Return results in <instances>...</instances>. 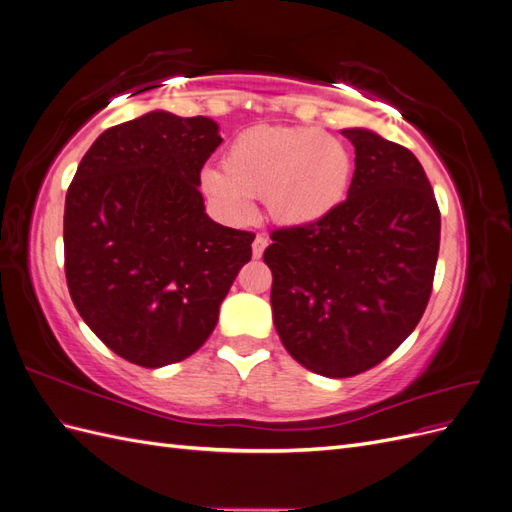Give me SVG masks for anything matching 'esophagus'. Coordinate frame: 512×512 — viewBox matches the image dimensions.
Listing matches in <instances>:
<instances>
[{"instance_id": "esophagus-1", "label": "esophagus", "mask_w": 512, "mask_h": 512, "mask_svg": "<svg viewBox=\"0 0 512 512\" xmlns=\"http://www.w3.org/2000/svg\"><path fill=\"white\" fill-rule=\"evenodd\" d=\"M267 237L265 235H256V239H254V243H252V254H254V258H260L262 256V252H265V247H267Z\"/></svg>"}]
</instances>
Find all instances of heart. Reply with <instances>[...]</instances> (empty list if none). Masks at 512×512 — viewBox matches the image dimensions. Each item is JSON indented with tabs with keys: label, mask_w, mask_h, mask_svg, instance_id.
<instances>
[{
	"label": "heart",
	"mask_w": 512,
	"mask_h": 512,
	"mask_svg": "<svg viewBox=\"0 0 512 512\" xmlns=\"http://www.w3.org/2000/svg\"><path fill=\"white\" fill-rule=\"evenodd\" d=\"M352 156L337 136L312 126L241 132L222 158L205 168L200 188L230 222H250L254 200H265L269 220L282 228H312L344 203Z\"/></svg>",
	"instance_id": "1"
}]
</instances>
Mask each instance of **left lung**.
<instances>
[{
    "instance_id": "obj_1",
    "label": "left lung",
    "mask_w": 512,
    "mask_h": 512,
    "mask_svg": "<svg viewBox=\"0 0 512 512\" xmlns=\"http://www.w3.org/2000/svg\"><path fill=\"white\" fill-rule=\"evenodd\" d=\"M354 145L348 198L312 228L275 230L277 335L294 361L350 378L384 361L416 329L436 273L440 209L414 153L365 128Z\"/></svg>"
}]
</instances>
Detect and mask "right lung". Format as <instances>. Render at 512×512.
<instances>
[{
    "instance_id": "1",
    "label": "right lung",
    "mask_w": 512,
    "mask_h": 512,
    "mask_svg": "<svg viewBox=\"0 0 512 512\" xmlns=\"http://www.w3.org/2000/svg\"><path fill=\"white\" fill-rule=\"evenodd\" d=\"M209 117L151 111L102 132L66 194L70 297L121 359L164 367L188 359L252 258L254 235L213 222L200 170L220 147Z\"/></svg>"
}]
</instances>
